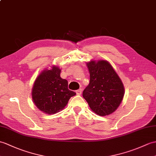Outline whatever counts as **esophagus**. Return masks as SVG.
I'll list each match as a JSON object with an SVG mask.
<instances>
[{"label": "esophagus", "mask_w": 156, "mask_h": 156, "mask_svg": "<svg viewBox=\"0 0 156 156\" xmlns=\"http://www.w3.org/2000/svg\"><path fill=\"white\" fill-rule=\"evenodd\" d=\"M82 90L81 88H80L76 91V94H78V95H80L82 94Z\"/></svg>", "instance_id": "1"}]
</instances>
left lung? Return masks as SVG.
<instances>
[{
    "label": "left lung",
    "mask_w": 156,
    "mask_h": 156,
    "mask_svg": "<svg viewBox=\"0 0 156 156\" xmlns=\"http://www.w3.org/2000/svg\"><path fill=\"white\" fill-rule=\"evenodd\" d=\"M90 72V83L82 96L91 110L98 115L112 114L120 104L124 88L120 78L106 60L87 63Z\"/></svg>",
    "instance_id": "1"
}]
</instances>
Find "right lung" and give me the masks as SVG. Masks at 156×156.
<instances>
[{
	"label": "right lung",
	"instance_id": "obj_1",
	"mask_svg": "<svg viewBox=\"0 0 156 156\" xmlns=\"http://www.w3.org/2000/svg\"><path fill=\"white\" fill-rule=\"evenodd\" d=\"M60 69L53 66L43 71L34 84L32 97L40 110L53 114L62 110L76 93L68 88V81L60 77Z\"/></svg>",
	"mask_w": 156,
	"mask_h": 156
}]
</instances>
